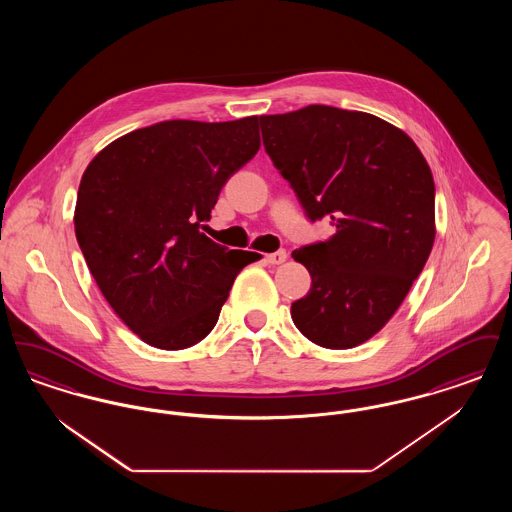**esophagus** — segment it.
I'll list each match as a JSON object with an SVG mask.
<instances>
[{
    "mask_svg": "<svg viewBox=\"0 0 512 512\" xmlns=\"http://www.w3.org/2000/svg\"><path fill=\"white\" fill-rule=\"evenodd\" d=\"M288 259V253L284 251V249H278V251H274V253H268L267 261L270 265H280V263H284Z\"/></svg>",
    "mask_w": 512,
    "mask_h": 512,
    "instance_id": "obj_1",
    "label": "esophagus"
}]
</instances>
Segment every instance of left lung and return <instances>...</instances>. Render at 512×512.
Segmentation results:
<instances>
[{"instance_id":"1","label":"left lung","mask_w":512,"mask_h":512,"mask_svg":"<svg viewBox=\"0 0 512 512\" xmlns=\"http://www.w3.org/2000/svg\"><path fill=\"white\" fill-rule=\"evenodd\" d=\"M263 146L311 222L334 236L293 259L311 290L292 303L293 324L320 347L349 349L393 317L436 238V186L413 140L361 111L309 105L259 117Z\"/></svg>"}]
</instances>
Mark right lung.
<instances>
[{
  "instance_id": "1",
  "label": "right lung",
  "mask_w": 512,
  "mask_h": 512,
  "mask_svg": "<svg viewBox=\"0 0 512 512\" xmlns=\"http://www.w3.org/2000/svg\"><path fill=\"white\" fill-rule=\"evenodd\" d=\"M259 147V117L163 121L115 140L84 172L76 240L107 303L149 345L203 340L238 272L261 257L199 230Z\"/></svg>"
}]
</instances>
